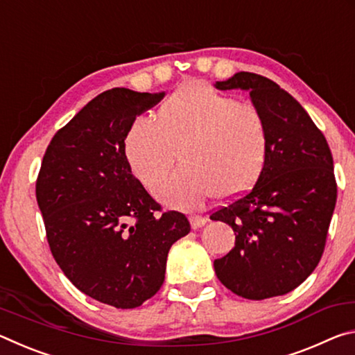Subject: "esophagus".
<instances>
[{
  "label": "esophagus",
  "instance_id": "esophagus-1",
  "mask_svg": "<svg viewBox=\"0 0 355 355\" xmlns=\"http://www.w3.org/2000/svg\"><path fill=\"white\" fill-rule=\"evenodd\" d=\"M189 222H191L192 230H197V228H200V227L205 225L207 219H205V218H202V216H196V214H192V216H189Z\"/></svg>",
  "mask_w": 355,
  "mask_h": 355
}]
</instances>
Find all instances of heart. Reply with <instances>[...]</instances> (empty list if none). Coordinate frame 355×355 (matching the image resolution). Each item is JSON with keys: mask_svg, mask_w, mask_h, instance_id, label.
I'll use <instances>...</instances> for the list:
<instances>
[{"mask_svg": "<svg viewBox=\"0 0 355 355\" xmlns=\"http://www.w3.org/2000/svg\"><path fill=\"white\" fill-rule=\"evenodd\" d=\"M180 150L184 167L160 182ZM133 175L156 199L175 208L200 207L208 197L238 199L266 167L269 128L261 111L203 83L184 84L158 110V120L136 117L123 137Z\"/></svg>", "mask_w": 355, "mask_h": 355, "instance_id": "b5f03b06", "label": "heart"}]
</instances>
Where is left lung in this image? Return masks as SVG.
<instances>
[{
	"label": "left lung",
	"instance_id": "obj_1",
	"mask_svg": "<svg viewBox=\"0 0 355 355\" xmlns=\"http://www.w3.org/2000/svg\"><path fill=\"white\" fill-rule=\"evenodd\" d=\"M216 89H241L269 128V156L248 194L214 211L235 232V248L214 260L222 285L261 300L297 288L315 271L336 202L334 159L307 111L279 84L238 71Z\"/></svg>",
	"mask_w": 355,
	"mask_h": 355
}]
</instances>
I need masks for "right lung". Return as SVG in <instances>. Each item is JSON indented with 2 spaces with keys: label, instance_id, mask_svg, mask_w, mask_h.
Segmentation results:
<instances>
[{
  "label": "right lung",
  "instance_id": "obj_1",
  "mask_svg": "<svg viewBox=\"0 0 355 355\" xmlns=\"http://www.w3.org/2000/svg\"><path fill=\"white\" fill-rule=\"evenodd\" d=\"M164 92L110 89L53 137L35 183L51 254L78 290L136 309L164 282L167 254L191 225L161 207L131 173L123 137Z\"/></svg>",
  "mask_w": 355,
  "mask_h": 355
}]
</instances>
